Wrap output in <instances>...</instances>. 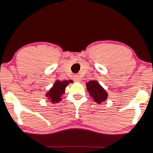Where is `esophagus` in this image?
<instances>
[{
  "label": "esophagus",
  "mask_w": 153,
  "mask_h": 153,
  "mask_svg": "<svg viewBox=\"0 0 153 153\" xmlns=\"http://www.w3.org/2000/svg\"><path fill=\"white\" fill-rule=\"evenodd\" d=\"M74 79L75 82H81V81H82V77H81L79 75H75L74 77Z\"/></svg>",
  "instance_id": "esophagus-1"
}]
</instances>
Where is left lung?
Segmentation results:
<instances>
[{
	"label": "left lung",
	"mask_w": 153,
	"mask_h": 153,
	"mask_svg": "<svg viewBox=\"0 0 153 153\" xmlns=\"http://www.w3.org/2000/svg\"><path fill=\"white\" fill-rule=\"evenodd\" d=\"M87 89L90 96L94 99V101L98 104L106 100L108 94L97 81H89L86 83Z\"/></svg>",
	"instance_id": "8db88e82"
}]
</instances>
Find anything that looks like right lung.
Segmentation results:
<instances>
[{"mask_svg":"<svg viewBox=\"0 0 153 153\" xmlns=\"http://www.w3.org/2000/svg\"><path fill=\"white\" fill-rule=\"evenodd\" d=\"M72 82L71 80H63L58 81L56 80L54 83L53 87H51L49 91L46 94V97H48V99L51 100L50 101L53 103H56L60 102L62 100L61 96L63 95L65 92L66 87L70 83Z\"/></svg>","mask_w":153,"mask_h":153,"instance_id":"1","label":"right lung"}]
</instances>
